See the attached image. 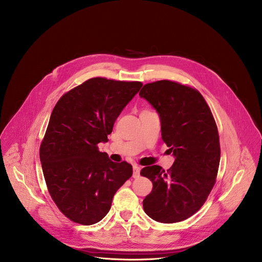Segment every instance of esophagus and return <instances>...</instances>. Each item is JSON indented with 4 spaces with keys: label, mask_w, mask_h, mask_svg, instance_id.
<instances>
[{
    "label": "esophagus",
    "mask_w": 262,
    "mask_h": 262,
    "mask_svg": "<svg viewBox=\"0 0 262 262\" xmlns=\"http://www.w3.org/2000/svg\"><path fill=\"white\" fill-rule=\"evenodd\" d=\"M133 170H134V173H133V176L136 178V177H139V175H140V171H141V168L139 167V166H137V165H135L134 167H133Z\"/></svg>",
    "instance_id": "34e87169"
}]
</instances>
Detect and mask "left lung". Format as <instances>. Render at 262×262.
<instances>
[{
  "mask_svg": "<svg viewBox=\"0 0 262 262\" xmlns=\"http://www.w3.org/2000/svg\"><path fill=\"white\" fill-rule=\"evenodd\" d=\"M139 95L158 112L162 139L175 159L167 171L158 165L141 170L154 185L144 210L160 223L181 222L201 208L215 182L221 149L214 119L197 90L175 82L144 85Z\"/></svg>",
  "mask_w": 262,
  "mask_h": 262,
  "instance_id": "8db88e82",
  "label": "left lung"
}]
</instances>
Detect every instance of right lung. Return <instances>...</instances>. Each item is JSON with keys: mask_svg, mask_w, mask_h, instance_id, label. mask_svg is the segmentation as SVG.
Here are the masks:
<instances>
[{"mask_svg": "<svg viewBox=\"0 0 262 262\" xmlns=\"http://www.w3.org/2000/svg\"><path fill=\"white\" fill-rule=\"evenodd\" d=\"M140 82L94 78L64 94L55 105L40 146V162L51 197L69 220L93 225L108 212L117 190L133 175L97 144L142 87Z\"/></svg>", "mask_w": 262, "mask_h": 262, "instance_id": "obj_1", "label": "right lung"}]
</instances>
